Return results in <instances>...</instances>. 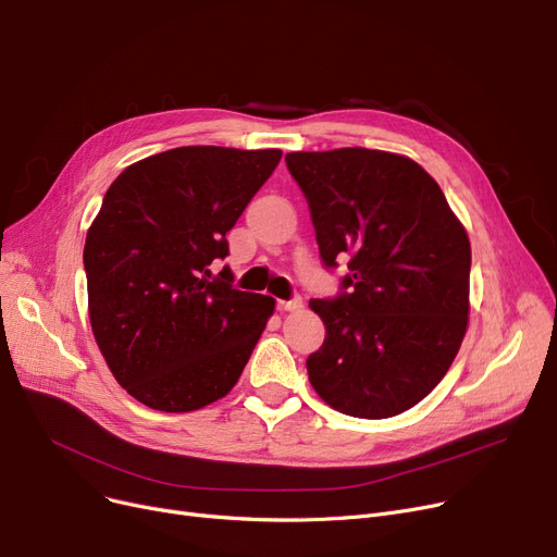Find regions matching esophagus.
<instances>
[{
    "label": "esophagus",
    "instance_id": "34e87169",
    "mask_svg": "<svg viewBox=\"0 0 557 557\" xmlns=\"http://www.w3.org/2000/svg\"><path fill=\"white\" fill-rule=\"evenodd\" d=\"M277 309H280V311H298V309H302V300H300V298L280 300V302H277Z\"/></svg>",
    "mask_w": 557,
    "mask_h": 557
}]
</instances>
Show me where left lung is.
<instances>
[{
	"mask_svg": "<svg viewBox=\"0 0 557 557\" xmlns=\"http://www.w3.org/2000/svg\"><path fill=\"white\" fill-rule=\"evenodd\" d=\"M284 160L325 267L349 257V294L309 302L327 330L307 359L309 382L345 416H399L441 384L465 338L470 237L411 158L355 146Z\"/></svg>",
	"mask_w": 557,
	"mask_h": 557,
	"instance_id": "8db88e82",
	"label": "left lung"
}]
</instances>
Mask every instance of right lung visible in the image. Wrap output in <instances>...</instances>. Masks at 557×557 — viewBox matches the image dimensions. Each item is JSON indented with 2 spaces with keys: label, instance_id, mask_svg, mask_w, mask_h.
<instances>
[{
  "label": "right lung",
  "instance_id": "add662e5",
  "mask_svg": "<svg viewBox=\"0 0 557 557\" xmlns=\"http://www.w3.org/2000/svg\"><path fill=\"white\" fill-rule=\"evenodd\" d=\"M280 158L181 146L126 166L103 196L83 248L90 325L116 382L153 411L225 397L275 311L210 263Z\"/></svg>",
  "mask_w": 557,
  "mask_h": 557
}]
</instances>
